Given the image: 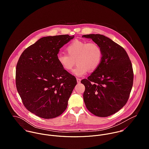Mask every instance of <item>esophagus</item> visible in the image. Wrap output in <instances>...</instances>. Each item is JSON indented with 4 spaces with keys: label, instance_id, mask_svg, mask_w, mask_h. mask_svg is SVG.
Listing matches in <instances>:
<instances>
[{
    "label": "esophagus",
    "instance_id": "1",
    "mask_svg": "<svg viewBox=\"0 0 149 149\" xmlns=\"http://www.w3.org/2000/svg\"><path fill=\"white\" fill-rule=\"evenodd\" d=\"M77 83H80V81H81V79H79V78H77Z\"/></svg>",
    "mask_w": 149,
    "mask_h": 149
}]
</instances>
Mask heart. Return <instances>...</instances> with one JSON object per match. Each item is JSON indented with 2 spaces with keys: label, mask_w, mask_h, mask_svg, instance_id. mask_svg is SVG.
<instances>
[{
  "label": "heart",
  "mask_w": 149,
  "mask_h": 149,
  "mask_svg": "<svg viewBox=\"0 0 149 149\" xmlns=\"http://www.w3.org/2000/svg\"><path fill=\"white\" fill-rule=\"evenodd\" d=\"M67 54L59 53L57 61L65 70H72L76 63L77 66L73 73L82 76L88 72L96 70L102 61L103 51L101 47L95 42L74 40L66 47Z\"/></svg>",
  "instance_id": "obj_1"
}]
</instances>
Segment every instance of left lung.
Returning <instances> with one entry per match:
<instances>
[{"instance_id": "1", "label": "left lung", "mask_w": 149, "mask_h": 149, "mask_svg": "<svg viewBox=\"0 0 149 149\" xmlns=\"http://www.w3.org/2000/svg\"><path fill=\"white\" fill-rule=\"evenodd\" d=\"M103 51L99 67L81 83L85 86L84 101L88 110L99 117L119 111L127 102L133 85L131 62L123 47L101 34L84 35Z\"/></svg>"}]
</instances>
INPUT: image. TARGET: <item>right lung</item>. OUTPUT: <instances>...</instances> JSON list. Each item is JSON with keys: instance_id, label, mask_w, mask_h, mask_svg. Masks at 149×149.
I'll list each match as a JSON object with an SVG mask.
<instances>
[{"instance_id": "add662e5", "label": "right lung", "mask_w": 149, "mask_h": 149, "mask_svg": "<svg viewBox=\"0 0 149 149\" xmlns=\"http://www.w3.org/2000/svg\"><path fill=\"white\" fill-rule=\"evenodd\" d=\"M74 36L40 38L22 53L16 66L17 91L25 108L43 119L61 115L77 84L76 77L57 61V54Z\"/></svg>"}]
</instances>
